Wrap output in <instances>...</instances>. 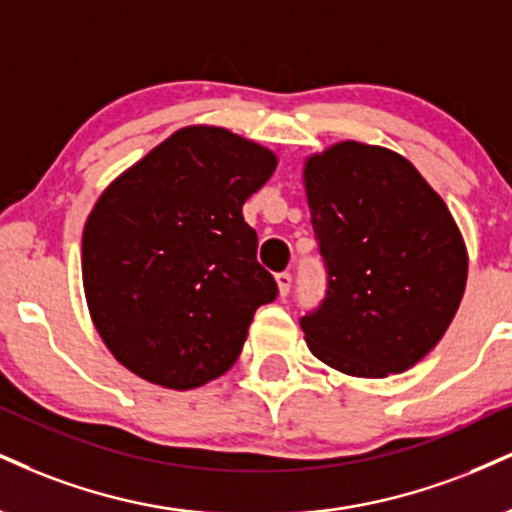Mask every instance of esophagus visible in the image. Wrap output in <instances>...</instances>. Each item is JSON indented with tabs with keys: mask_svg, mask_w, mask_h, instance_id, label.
<instances>
[{
	"mask_svg": "<svg viewBox=\"0 0 512 512\" xmlns=\"http://www.w3.org/2000/svg\"><path fill=\"white\" fill-rule=\"evenodd\" d=\"M276 283H279V295H281V298H286L288 291H291V283H293L291 272L276 274Z\"/></svg>",
	"mask_w": 512,
	"mask_h": 512,
	"instance_id": "obj_1",
	"label": "esophagus"
}]
</instances>
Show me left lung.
Here are the masks:
<instances>
[{
    "label": "left lung",
    "instance_id": "left-lung-1",
    "mask_svg": "<svg viewBox=\"0 0 512 512\" xmlns=\"http://www.w3.org/2000/svg\"><path fill=\"white\" fill-rule=\"evenodd\" d=\"M326 295L300 319L312 355L350 377L400 374L458 312L467 250L446 202L408 159L338 143L305 164Z\"/></svg>",
    "mask_w": 512,
    "mask_h": 512
}]
</instances>
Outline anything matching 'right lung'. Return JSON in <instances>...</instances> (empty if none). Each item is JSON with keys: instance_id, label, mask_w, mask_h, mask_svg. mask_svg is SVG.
Wrapping results in <instances>:
<instances>
[{"instance_id": "1", "label": "right lung", "mask_w": 512, "mask_h": 512, "mask_svg": "<svg viewBox=\"0 0 512 512\" xmlns=\"http://www.w3.org/2000/svg\"><path fill=\"white\" fill-rule=\"evenodd\" d=\"M274 152L217 126L176 131L104 190L83 231V288L102 341L152 384L224 374L255 310L279 293L243 202Z\"/></svg>"}]
</instances>
